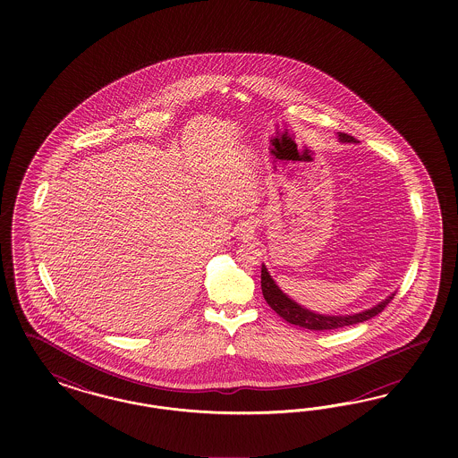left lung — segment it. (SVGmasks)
Segmentation results:
<instances>
[{
  "label": "left lung",
  "mask_w": 458,
  "mask_h": 458,
  "mask_svg": "<svg viewBox=\"0 0 458 458\" xmlns=\"http://www.w3.org/2000/svg\"><path fill=\"white\" fill-rule=\"evenodd\" d=\"M339 140L341 142H358L356 139L344 132H339ZM262 293H264L267 304L270 305L282 319L291 322L293 326L310 329V331H331V329H339V327H346L352 324H360L364 320L371 319L377 316L389 301L394 297V293L388 295L383 302L373 305L371 309H366L358 314H346V316H326L319 314L314 310L305 309L304 305L297 304L295 301H292L287 293L280 291L276 280L268 274L267 267L262 265Z\"/></svg>",
  "instance_id": "left-lung-1"
}]
</instances>
